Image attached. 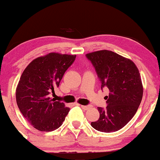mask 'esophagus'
Segmentation results:
<instances>
[{
	"instance_id": "1",
	"label": "esophagus",
	"mask_w": 160,
	"mask_h": 160,
	"mask_svg": "<svg viewBox=\"0 0 160 160\" xmlns=\"http://www.w3.org/2000/svg\"><path fill=\"white\" fill-rule=\"evenodd\" d=\"M81 107H82V109H85V110H88V109H89L91 108V106H84V105H81Z\"/></svg>"
}]
</instances>
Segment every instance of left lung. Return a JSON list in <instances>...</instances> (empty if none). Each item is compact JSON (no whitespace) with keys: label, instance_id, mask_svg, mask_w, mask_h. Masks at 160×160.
<instances>
[{"label":"left lung","instance_id":"1","mask_svg":"<svg viewBox=\"0 0 160 160\" xmlns=\"http://www.w3.org/2000/svg\"><path fill=\"white\" fill-rule=\"evenodd\" d=\"M101 82L107 88V107H98L100 118L91 126L102 132H114L122 128L133 118L143 97V85L139 71L134 62L107 50L86 54Z\"/></svg>","mask_w":160,"mask_h":160}]
</instances>
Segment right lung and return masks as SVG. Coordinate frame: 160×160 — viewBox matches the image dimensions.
<instances>
[{"label":"right lung","instance_id":"obj_1","mask_svg":"<svg viewBox=\"0 0 160 160\" xmlns=\"http://www.w3.org/2000/svg\"><path fill=\"white\" fill-rule=\"evenodd\" d=\"M76 55L50 53L32 60L23 71L16 90L19 110L32 126L41 132H52L62 125L69 108L51 100Z\"/></svg>","mask_w":160,"mask_h":160}]
</instances>
